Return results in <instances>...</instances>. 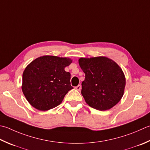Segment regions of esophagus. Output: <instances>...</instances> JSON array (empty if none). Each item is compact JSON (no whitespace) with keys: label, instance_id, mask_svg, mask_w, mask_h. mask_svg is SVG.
I'll return each mask as SVG.
<instances>
[{"label":"esophagus","instance_id":"34e87169","mask_svg":"<svg viewBox=\"0 0 150 150\" xmlns=\"http://www.w3.org/2000/svg\"><path fill=\"white\" fill-rule=\"evenodd\" d=\"M75 88L76 89V90H77L78 91H80L81 90V85H78L77 86H76Z\"/></svg>","mask_w":150,"mask_h":150}]
</instances>
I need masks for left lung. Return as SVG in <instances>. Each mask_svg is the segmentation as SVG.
<instances>
[{
  "label": "left lung",
  "instance_id": "left-lung-1",
  "mask_svg": "<svg viewBox=\"0 0 150 150\" xmlns=\"http://www.w3.org/2000/svg\"><path fill=\"white\" fill-rule=\"evenodd\" d=\"M79 64L85 73L81 93L86 103L101 111L115 106L124 95L125 86L121 67L105 57L81 58Z\"/></svg>",
  "mask_w": 150,
  "mask_h": 150
}]
</instances>
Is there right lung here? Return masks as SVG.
<instances>
[{
  "label": "right lung",
  "instance_id": "add662e5",
  "mask_svg": "<svg viewBox=\"0 0 150 150\" xmlns=\"http://www.w3.org/2000/svg\"><path fill=\"white\" fill-rule=\"evenodd\" d=\"M71 62L69 58L46 55L26 66L21 88L32 107L46 111L61 103L68 91L73 88L70 84L71 74L64 70Z\"/></svg>",
  "mask_w": 150,
  "mask_h": 150
}]
</instances>
